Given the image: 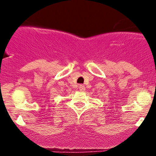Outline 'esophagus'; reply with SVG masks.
Masks as SVG:
<instances>
[{"instance_id":"obj_1","label":"esophagus","mask_w":156,"mask_h":156,"mask_svg":"<svg viewBox=\"0 0 156 156\" xmlns=\"http://www.w3.org/2000/svg\"><path fill=\"white\" fill-rule=\"evenodd\" d=\"M79 89H80V90H81V91H84V90H85V87L83 86V85H80V86H79Z\"/></svg>"}]
</instances>
